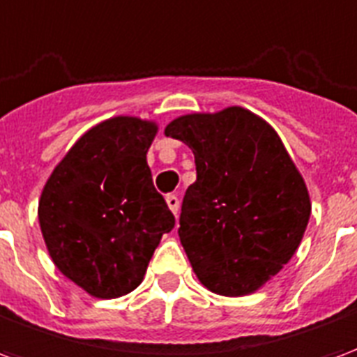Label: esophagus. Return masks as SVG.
<instances>
[{
	"label": "esophagus",
	"mask_w": 357,
	"mask_h": 357,
	"mask_svg": "<svg viewBox=\"0 0 357 357\" xmlns=\"http://www.w3.org/2000/svg\"><path fill=\"white\" fill-rule=\"evenodd\" d=\"M166 204H168V208H170L174 214H178V210H179L178 195H168V197H166Z\"/></svg>",
	"instance_id": "1"
}]
</instances>
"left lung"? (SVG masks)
<instances>
[{
  "label": "left lung",
  "mask_w": 357,
  "mask_h": 357,
  "mask_svg": "<svg viewBox=\"0 0 357 357\" xmlns=\"http://www.w3.org/2000/svg\"><path fill=\"white\" fill-rule=\"evenodd\" d=\"M164 133L195 155L178 233L199 281L222 296L262 289L296 252L312 214L281 137L243 107L183 114Z\"/></svg>",
  "instance_id": "8db88e82"
}]
</instances>
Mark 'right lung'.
<instances>
[{"label":"right lung","mask_w":357,"mask_h":357,"mask_svg":"<svg viewBox=\"0 0 357 357\" xmlns=\"http://www.w3.org/2000/svg\"><path fill=\"white\" fill-rule=\"evenodd\" d=\"M153 120L112 116L68 149L43 185L38 220L51 260L95 298L137 289L176 220L153 185Z\"/></svg>","instance_id":"1"}]
</instances>
